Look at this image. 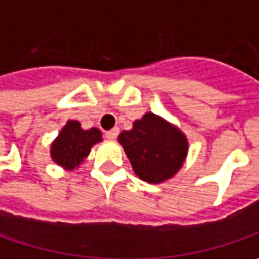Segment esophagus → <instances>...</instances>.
Returning a JSON list of instances; mask_svg holds the SVG:
<instances>
[{
  "instance_id": "1",
  "label": "esophagus",
  "mask_w": 259,
  "mask_h": 259,
  "mask_svg": "<svg viewBox=\"0 0 259 259\" xmlns=\"http://www.w3.org/2000/svg\"><path fill=\"white\" fill-rule=\"evenodd\" d=\"M117 135H118V129L117 127H114V129H111V130H108V132H105V136L108 138V139H115L117 138Z\"/></svg>"
}]
</instances>
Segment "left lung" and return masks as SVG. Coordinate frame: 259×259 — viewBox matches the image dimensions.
<instances>
[{
    "instance_id": "obj_1",
    "label": "left lung",
    "mask_w": 259,
    "mask_h": 259,
    "mask_svg": "<svg viewBox=\"0 0 259 259\" xmlns=\"http://www.w3.org/2000/svg\"><path fill=\"white\" fill-rule=\"evenodd\" d=\"M118 142L133 172L150 184L175 177L188 154V139L182 130L153 112L136 120L130 130H123Z\"/></svg>"
}]
</instances>
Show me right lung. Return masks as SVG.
<instances>
[{
  "label": "right lung",
  "instance_id": "add662e5",
  "mask_svg": "<svg viewBox=\"0 0 259 259\" xmlns=\"http://www.w3.org/2000/svg\"><path fill=\"white\" fill-rule=\"evenodd\" d=\"M102 141V132L96 127L84 130L77 120H68L58 138L52 142V160L65 170L78 169L93 145Z\"/></svg>",
  "mask_w": 259,
  "mask_h": 259
}]
</instances>
